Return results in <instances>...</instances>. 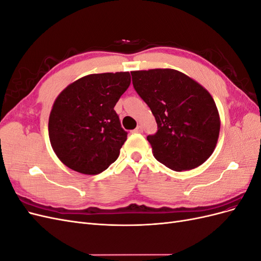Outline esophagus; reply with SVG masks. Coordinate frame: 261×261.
I'll use <instances>...</instances> for the list:
<instances>
[{
    "mask_svg": "<svg viewBox=\"0 0 261 261\" xmlns=\"http://www.w3.org/2000/svg\"><path fill=\"white\" fill-rule=\"evenodd\" d=\"M143 127H141V126L139 125V126H137V127L134 129V133H143Z\"/></svg>",
    "mask_w": 261,
    "mask_h": 261,
    "instance_id": "34e87169",
    "label": "esophagus"
}]
</instances>
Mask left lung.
Instances as JSON below:
<instances>
[{"instance_id": "obj_1", "label": "left lung", "mask_w": 261, "mask_h": 261, "mask_svg": "<svg viewBox=\"0 0 261 261\" xmlns=\"http://www.w3.org/2000/svg\"><path fill=\"white\" fill-rule=\"evenodd\" d=\"M130 74L134 88L155 117L158 130L147 136L155 159L177 172L201 165L215 150L220 132L210 93L175 69Z\"/></svg>"}]
</instances>
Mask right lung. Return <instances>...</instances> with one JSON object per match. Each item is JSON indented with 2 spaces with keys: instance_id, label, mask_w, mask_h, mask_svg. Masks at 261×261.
Listing matches in <instances>:
<instances>
[{
  "instance_id": "right-lung-1",
  "label": "right lung",
  "mask_w": 261,
  "mask_h": 261,
  "mask_svg": "<svg viewBox=\"0 0 261 261\" xmlns=\"http://www.w3.org/2000/svg\"><path fill=\"white\" fill-rule=\"evenodd\" d=\"M129 84L128 72L91 74L60 93L49 117V137L66 167L96 175L116 161L127 132L114 107Z\"/></svg>"
}]
</instances>
